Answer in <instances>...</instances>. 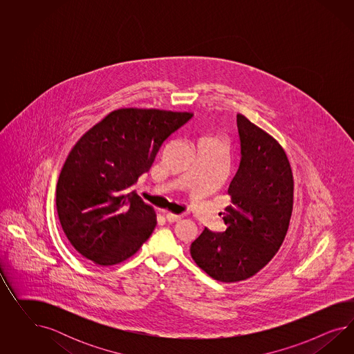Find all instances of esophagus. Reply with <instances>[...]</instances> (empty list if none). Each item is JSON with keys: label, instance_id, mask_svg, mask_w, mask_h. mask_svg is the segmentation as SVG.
<instances>
[{"label": "esophagus", "instance_id": "34e87169", "mask_svg": "<svg viewBox=\"0 0 354 354\" xmlns=\"http://www.w3.org/2000/svg\"><path fill=\"white\" fill-rule=\"evenodd\" d=\"M166 219H167L170 223H174V222L180 221V219H182V215L174 214V213H166Z\"/></svg>", "mask_w": 354, "mask_h": 354}]
</instances>
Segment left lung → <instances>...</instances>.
Segmentation results:
<instances>
[{
	"label": "left lung",
	"mask_w": 354,
	"mask_h": 354,
	"mask_svg": "<svg viewBox=\"0 0 354 354\" xmlns=\"http://www.w3.org/2000/svg\"><path fill=\"white\" fill-rule=\"evenodd\" d=\"M240 161L228 185L231 206L223 232L205 228L191 256L207 275L232 283L253 277L281 245L293 206V176L286 151L243 114L236 115Z\"/></svg>",
	"instance_id": "8db88e82"
}]
</instances>
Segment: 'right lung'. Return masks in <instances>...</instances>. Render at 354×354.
<instances>
[{"mask_svg":"<svg viewBox=\"0 0 354 354\" xmlns=\"http://www.w3.org/2000/svg\"><path fill=\"white\" fill-rule=\"evenodd\" d=\"M192 113L119 109L86 132L64 162L57 213L83 257L111 266L133 256L157 225L132 185L149 171L162 144Z\"/></svg>","mask_w":354,"mask_h":354,"instance_id":"right-lung-1","label":"right lung"}]
</instances>
